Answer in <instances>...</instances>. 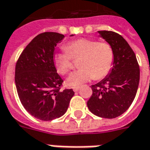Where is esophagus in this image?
<instances>
[{
  "label": "esophagus",
  "instance_id": "34e87169",
  "mask_svg": "<svg viewBox=\"0 0 150 150\" xmlns=\"http://www.w3.org/2000/svg\"><path fill=\"white\" fill-rule=\"evenodd\" d=\"M79 90H80V89H79L78 87H74V88H73V91H74V92H77Z\"/></svg>",
  "mask_w": 150,
  "mask_h": 150
}]
</instances>
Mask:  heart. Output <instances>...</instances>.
<instances>
[{
	"label": "heart",
	"mask_w": 150,
	"mask_h": 150,
	"mask_svg": "<svg viewBox=\"0 0 150 150\" xmlns=\"http://www.w3.org/2000/svg\"><path fill=\"white\" fill-rule=\"evenodd\" d=\"M66 52H57L54 56L56 69L61 75L69 73L73 68V59L81 57L79 67L68 77L70 87H80L90 81L102 79L111 72L114 62V52L110 43L94 39H79L65 47Z\"/></svg>",
	"instance_id": "b5f03b06"
}]
</instances>
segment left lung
<instances>
[{
    "label": "left lung",
    "mask_w": 150,
    "mask_h": 150,
    "mask_svg": "<svg viewBox=\"0 0 150 150\" xmlns=\"http://www.w3.org/2000/svg\"><path fill=\"white\" fill-rule=\"evenodd\" d=\"M114 52L111 72L98 83L91 86L93 94L87 107L93 114L107 119L124 113L134 100L140 81V69L134 52L117 33L98 31Z\"/></svg>",
    "instance_id": "left-lung-1"
}]
</instances>
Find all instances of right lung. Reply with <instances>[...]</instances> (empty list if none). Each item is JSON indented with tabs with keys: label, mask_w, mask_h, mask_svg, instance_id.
I'll list each match as a JSON object with an SVG mask.
<instances>
[{
	"label": "right lung",
	"mask_w": 150,
	"mask_h": 150,
	"mask_svg": "<svg viewBox=\"0 0 150 150\" xmlns=\"http://www.w3.org/2000/svg\"><path fill=\"white\" fill-rule=\"evenodd\" d=\"M64 38L56 32L39 34L23 50L16 64L19 99L26 111L40 120L62 116L74 95L72 89L60 90L63 80L56 73L53 59L55 47Z\"/></svg>",
	"instance_id": "1"
}]
</instances>
